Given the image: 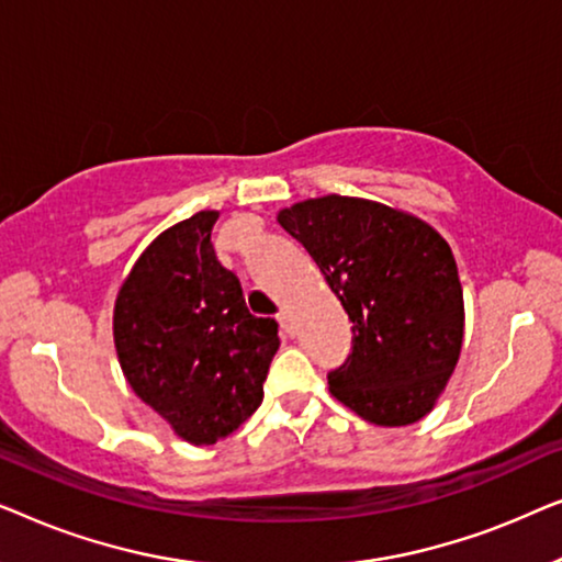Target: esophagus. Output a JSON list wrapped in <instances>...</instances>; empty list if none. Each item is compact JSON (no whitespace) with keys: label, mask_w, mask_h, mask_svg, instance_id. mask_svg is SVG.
Here are the masks:
<instances>
[{"label":"esophagus","mask_w":562,"mask_h":562,"mask_svg":"<svg viewBox=\"0 0 562 562\" xmlns=\"http://www.w3.org/2000/svg\"><path fill=\"white\" fill-rule=\"evenodd\" d=\"M276 319H279V325H281V333H283V335L294 337V333H296V327H294V322H291V317H289V314H286V312H281V314H279V317H276Z\"/></svg>","instance_id":"34e87169"}]
</instances>
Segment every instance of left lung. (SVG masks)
I'll return each instance as SVG.
<instances>
[{
	"label": "left lung",
	"instance_id": "1",
	"mask_svg": "<svg viewBox=\"0 0 562 562\" xmlns=\"http://www.w3.org/2000/svg\"><path fill=\"white\" fill-rule=\"evenodd\" d=\"M352 322V348L329 391L381 427L419 422L456 371L463 286L450 245L412 214L356 196L306 199L279 212Z\"/></svg>",
	"mask_w": 562,
	"mask_h": 562
}]
</instances>
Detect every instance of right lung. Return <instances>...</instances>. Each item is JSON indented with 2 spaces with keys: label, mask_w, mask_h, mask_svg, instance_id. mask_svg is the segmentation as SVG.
<instances>
[{
  "label": "right lung",
  "mask_w": 562,
  "mask_h": 562,
  "mask_svg": "<svg viewBox=\"0 0 562 562\" xmlns=\"http://www.w3.org/2000/svg\"><path fill=\"white\" fill-rule=\"evenodd\" d=\"M220 212H196L153 240L114 302V348L137 396L191 445L235 432L263 402L279 325L252 317L214 256Z\"/></svg>",
  "instance_id": "right-lung-1"
}]
</instances>
